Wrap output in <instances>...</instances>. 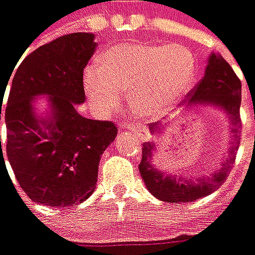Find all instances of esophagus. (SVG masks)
Here are the masks:
<instances>
[{
    "label": "esophagus",
    "mask_w": 255,
    "mask_h": 255,
    "mask_svg": "<svg viewBox=\"0 0 255 255\" xmlns=\"http://www.w3.org/2000/svg\"><path fill=\"white\" fill-rule=\"evenodd\" d=\"M128 128H129L131 131H133V132L139 133L143 140H148V139H150V133H148V131H147L143 126H140V124H129Z\"/></svg>",
    "instance_id": "obj_1"
}]
</instances>
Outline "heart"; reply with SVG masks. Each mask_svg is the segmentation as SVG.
Returning <instances> with one entry per match:
<instances>
[{"label": "heart", "mask_w": 255, "mask_h": 255, "mask_svg": "<svg viewBox=\"0 0 255 255\" xmlns=\"http://www.w3.org/2000/svg\"><path fill=\"white\" fill-rule=\"evenodd\" d=\"M197 66L192 51L181 44L137 41L105 51L100 65L88 66L82 85L100 112H111L129 90L131 105L147 118H158L182 101L193 88Z\"/></svg>", "instance_id": "heart-1"}]
</instances>
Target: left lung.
Wrapping results in <instances>:
<instances>
[{
  "label": "left lung",
  "mask_w": 255,
  "mask_h": 255,
  "mask_svg": "<svg viewBox=\"0 0 255 255\" xmlns=\"http://www.w3.org/2000/svg\"><path fill=\"white\" fill-rule=\"evenodd\" d=\"M188 96L189 103L212 104L215 107H222L226 111L234 128L231 132L233 146L230 148V155L223 162L222 169L214 173L208 178H197V181L188 180L182 177H171L162 174L151 165V154L154 143L144 142L142 148V161L139 165V171L147 189L152 195L166 203H186L195 201L204 196H208L226 181V177L231 170L235 162V152L238 151L239 140L237 129L242 127L241 120V100H242V84L233 67L223 56L212 54L205 69L204 78L190 90ZM152 132H159V126H151Z\"/></svg>",
  "instance_id": "8db88e82"
}]
</instances>
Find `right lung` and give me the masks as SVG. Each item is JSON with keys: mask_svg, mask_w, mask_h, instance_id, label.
Instances as JSON below:
<instances>
[{"mask_svg": "<svg viewBox=\"0 0 255 255\" xmlns=\"http://www.w3.org/2000/svg\"><path fill=\"white\" fill-rule=\"evenodd\" d=\"M94 50L92 33L63 35L25 56L13 75L3 113L7 161L21 189L39 204L67 208L88 199L100 158L118 135L115 123L82 118L75 111L85 101L82 77ZM6 85L0 86L1 107ZM39 94H48L54 108L46 126L31 108ZM0 150L3 159L1 135Z\"/></svg>", "mask_w": 255, "mask_h": 255, "instance_id": "obj_1", "label": "right lung"}]
</instances>
